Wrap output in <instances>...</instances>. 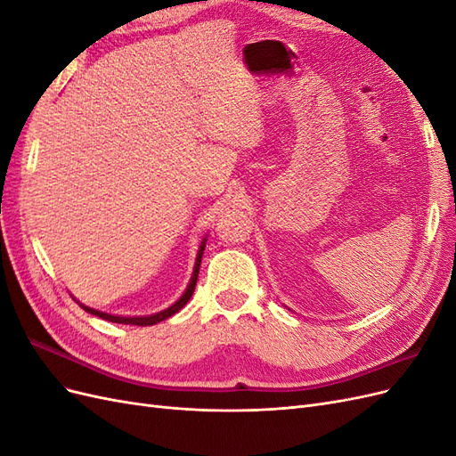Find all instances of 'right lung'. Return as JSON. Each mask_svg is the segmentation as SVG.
<instances>
[{"label":"right lung","mask_w":456,"mask_h":456,"mask_svg":"<svg viewBox=\"0 0 456 456\" xmlns=\"http://www.w3.org/2000/svg\"><path fill=\"white\" fill-rule=\"evenodd\" d=\"M205 241L207 238H203L201 245H200V251H198V256H196V265H194V272H191V278H190V283L186 287V291L183 293V297L178 298L173 306L165 308L158 314H151V315H133V317H126V315H112V314H106V312H101V310H94V308H89L86 305H81V302L77 300V305L84 308L86 312L96 315V317H102V320L106 322H112V323H126V325H141V327H148V325H156L163 320H167V317H171L173 314H176L178 310H183L186 306V302L190 300L191 293H194L196 289V281H198V273H200V266H201V256H203V251H205Z\"/></svg>","instance_id":"add662e5"}]
</instances>
